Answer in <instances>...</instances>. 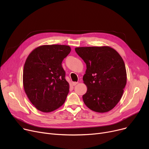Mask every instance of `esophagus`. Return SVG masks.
<instances>
[{
	"instance_id": "1",
	"label": "esophagus",
	"mask_w": 149,
	"mask_h": 149,
	"mask_svg": "<svg viewBox=\"0 0 149 149\" xmlns=\"http://www.w3.org/2000/svg\"><path fill=\"white\" fill-rule=\"evenodd\" d=\"M78 83H79L78 82H72V85H73V86H75V85L77 84Z\"/></svg>"
}]
</instances>
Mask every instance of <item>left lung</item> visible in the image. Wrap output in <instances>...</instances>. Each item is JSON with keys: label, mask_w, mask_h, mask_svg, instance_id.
<instances>
[{"label": "left lung", "mask_w": 149, "mask_h": 149, "mask_svg": "<svg viewBox=\"0 0 149 149\" xmlns=\"http://www.w3.org/2000/svg\"><path fill=\"white\" fill-rule=\"evenodd\" d=\"M75 50L87 68L83 77L88 88L83 95L84 104L97 112L110 111L120 101L127 82L122 57L106 46L79 47Z\"/></svg>", "instance_id": "8db88e82"}]
</instances>
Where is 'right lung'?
Segmentation results:
<instances>
[{
	"mask_svg": "<svg viewBox=\"0 0 149 149\" xmlns=\"http://www.w3.org/2000/svg\"><path fill=\"white\" fill-rule=\"evenodd\" d=\"M70 50L67 45H42L26 60L23 88L31 103L41 112L54 111L65 103L69 85L61 63Z\"/></svg>",
	"mask_w": 149,
	"mask_h": 149,
	"instance_id": "obj_1",
	"label": "right lung"
}]
</instances>
